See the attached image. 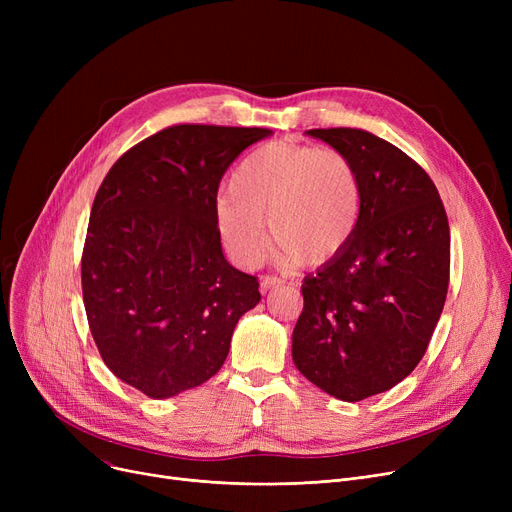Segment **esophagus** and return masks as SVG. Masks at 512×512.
I'll return each mask as SVG.
<instances>
[{"label":"esophagus","mask_w":512,"mask_h":512,"mask_svg":"<svg viewBox=\"0 0 512 512\" xmlns=\"http://www.w3.org/2000/svg\"><path fill=\"white\" fill-rule=\"evenodd\" d=\"M282 284H284V280L278 278V276H263L261 278V292H270V290H274Z\"/></svg>","instance_id":"obj_1"}]
</instances>
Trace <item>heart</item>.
Masks as SVG:
<instances>
[{
  "label": "heart",
  "instance_id": "heart-1",
  "mask_svg": "<svg viewBox=\"0 0 512 512\" xmlns=\"http://www.w3.org/2000/svg\"><path fill=\"white\" fill-rule=\"evenodd\" d=\"M361 211L363 180L344 151L270 143L232 172L215 220L226 251L242 267L259 265L267 253L263 224L288 259L315 265L348 245Z\"/></svg>",
  "mask_w": 512,
  "mask_h": 512
}]
</instances>
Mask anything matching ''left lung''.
<instances>
[{
	"mask_svg": "<svg viewBox=\"0 0 512 512\" xmlns=\"http://www.w3.org/2000/svg\"><path fill=\"white\" fill-rule=\"evenodd\" d=\"M307 134L344 151L363 180L348 245L301 286L292 361L324 392L357 402L402 382L423 359L450 280V228L432 178L361 128Z\"/></svg>",
	"mask_w": 512,
	"mask_h": 512,
	"instance_id": "left-lung-1",
	"label": "left lung"
}]
</instances>
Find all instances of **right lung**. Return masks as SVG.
<instances>
[{
  "mask_svg": "<svg viewBox=\"0 0 512 512\" xmlns=\"http://www.w3.org/2000/svg\"><path fill=\"white\" fill-rule=\"evenodd\" d=\"M270 128L174 124L130 147L93 201L80 280L116 378L149 398L201 386L228 357L257 276L222 253L215 203L232 161Z\"/></svg>",
  "mask_w": 512,
  "mask_h": 512,
  "instance_id": "1",
  "label": "right lung"
}]
</instances>
